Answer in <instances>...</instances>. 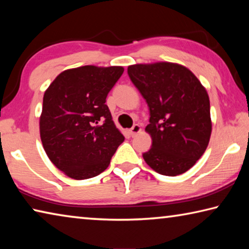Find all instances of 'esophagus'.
Wrapping results in <instances>:
<instances>
[{"label": "esophagus", "instance_id": "esophagus-1", "mask_svg": "<svg viewBox=\"0 0 249 249\" xmlns=\"http://www.w3.org/2000/svg\"><path fill=\"white\" fill-rule=\"evenodd\" d=\"M141 130H142V128H141V126L138 125V124H135L132 128L129 129V132H130V135H132V136L134 137V136H136V135L138 134V133H141Z\"/></svg>", "mask_w": 249, "mask_h": 249}]
</instances>
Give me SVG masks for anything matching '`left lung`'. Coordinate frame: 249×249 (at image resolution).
<instances>
[{
	"label": "left lung",
	"instance_id": "obj_1",
	"mask_svg": "<svg viewBox=\"0 0 249 249\" xmlns=\"http://www.w3.org/2000/svg\"><path fill=\"white\" fill-rule=\"evenodd\" d=\"M127 73L150 111L145 130L153 144L144 160L160 175L184 174L204 154L212 133L205 88L192 71L175 62L132 65Z\"/></svg>",
	"mask_w": 249,
	"mask_h": 249
}]
</instances>
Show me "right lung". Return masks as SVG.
Masks as SVG:
<instances>
[{"mask_svg":"<svg viewBox=\"0 0 249 249\" xmlns=\"http://www.w3.org/2000/svg\"><path fill=\"white\" fill-rule=\"evenodd\" d=\"M123 72L121 66L67 69L45 91L40 140L50 161L69 178L100 175L123 142V134L105 104Z\"/></svg>","mask_w":249,"mask_h":249,"instance_id":"add662e5","label":"right lung"}]
</instances>
